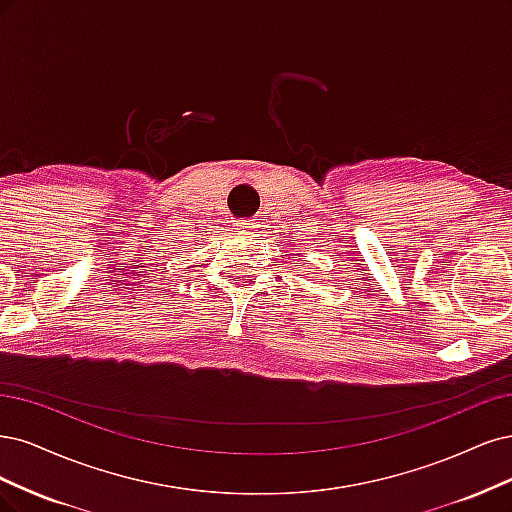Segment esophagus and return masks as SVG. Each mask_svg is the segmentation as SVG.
I'll return each mask as SVG.
<instances>
[{"mask_svg": "<svg viewBox=\"0 0 512 512\" xmlns=\"http://www.w3.org/2000/svg\"><path fill=\"white\" fill-rule=\"evenodd\" d=\"M234 229H236L238 234H246V236H251V234H255L257 223H253V221H236V223H234Z\"/></svg>", "mask_w": 512, "mask_h": 512, "instance_id": "34e87169", "label": "esophagus"}]
</instances>
